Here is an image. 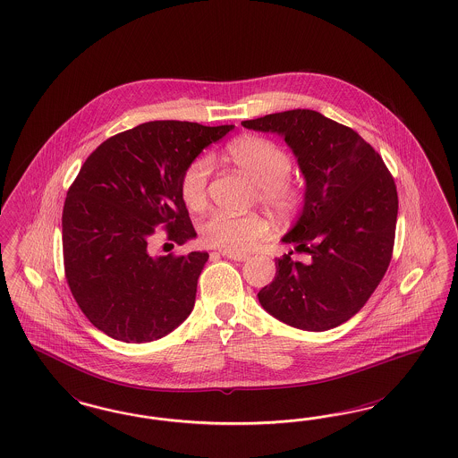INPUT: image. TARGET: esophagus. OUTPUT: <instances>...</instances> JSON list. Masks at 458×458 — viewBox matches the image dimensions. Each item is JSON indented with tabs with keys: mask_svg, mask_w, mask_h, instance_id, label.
Returning a JSON list of instances; mask_svg holds the SVG:
<instances>
[{
	"mask_svg": "<svg viewBox=\"0 0 458 458\" xmlns=\"http://www.w3.org/2000/svg\"><path fill=\"white\" fill-rule=\"evenodd\" d=\"M222 256L224 258H229V259H233V261H248L250 259V256L248 254H234V252H222Z\"/></svg>",
	"mask_w": 458,
	"mask_h": 458,
	"instance_id": "1",
	"label": "esophagus"
}]
</instances>
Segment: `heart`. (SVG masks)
Returning a JSON list of instances; mask_svg holds the SVG:
<instances>
[{
    "instance_id": "1",
    "label": "heart",
    "mask_w": 458,
    "mask_h": 458,
    "mask_svg": "<svg viewBox=\"0 0 458 458\" xmlns=\"http://www.w3.org/2000/svg\"><path fill=\"white\" fill-rule=\"evenodd\" d=\"M225 155L256 182V199L273 214L290 216L303 204L305 189L290 175L292 157L273 140L239 136L225 147ZM210 170V158L199 155L180 174V195L193 210L206 207ZM266 236L267 222L258 214L234 216L219 210L200 224V241L206 246L234 254L251 251Z\"/></svg>"
}]
</instances>
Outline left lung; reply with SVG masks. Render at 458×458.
I'll return each instance as SVG.
<instances>
[{"instance_id": "8db88e82", "label": "left lung", "mask_w": 458, "mask_h": 458, "mask_svg": "<svg viewBox=\"0 0 458 458\" xmlns=\"http://www.w3.org/2000/svg\"><path fill=\"white\" fill-rule=\"evenodd\" d=\"M284 136L307 180L305 207L283 242L310 254L276 258V276L259 303L281 322L324 332L352 318L393 258L398 192L381 155L349 126L311 109L241 123Z\"/></svg>"}]
</instances>
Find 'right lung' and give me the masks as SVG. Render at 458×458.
<instances>
[{"label": "right lung", "mask_w": 458, "mask_h": 458, "mask_svg": "<svg viewBox=\"0 0 458 458\" xmlns=\"http://www.w3.org/2000/svg\"><path fill=\"white\" fill-rule=\"evenodd\" d=\"M234 126L149 121L107 138L81 166L62 212L64 271L79 309L106 335L162 339L193 309L207 252L153 258L157 227L195 237L178 180L185 165Z\"/></svg>", "instance_id": "1"}]
</instances>
